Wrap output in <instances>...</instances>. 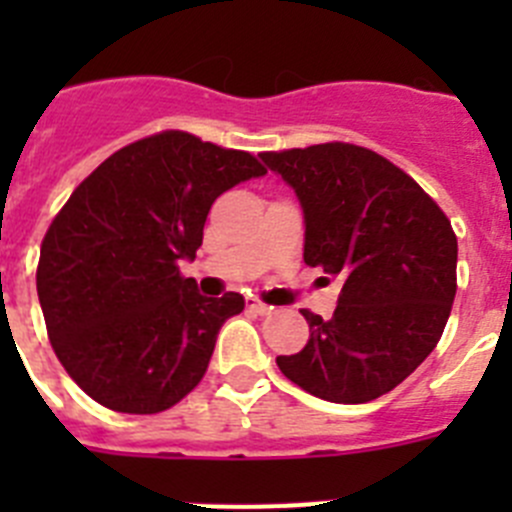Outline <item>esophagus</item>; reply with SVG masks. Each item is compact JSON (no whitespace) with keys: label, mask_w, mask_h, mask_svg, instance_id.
<instances>
[{"label":"esophagus","mask_w":512,"mask_h":512,"mask_svg":"<svg viewBox=\"0 0 512 512\" xmlns=\"http://www.w3.org/2000/svg\"><path fill=\"white\" fill-rule=\"evenodd\" d=\"M246 305H248V310L256 312V315H269V312H271V307L264 305L261 300H256V297H248Z\"/></svg>","instance_id":"34e87169"}]
</instances>
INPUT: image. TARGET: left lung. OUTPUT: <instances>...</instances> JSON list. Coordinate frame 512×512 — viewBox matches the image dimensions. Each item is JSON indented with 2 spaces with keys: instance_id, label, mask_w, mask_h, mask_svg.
I'll list each match as a JSON object with an SVG mask.
<instances>
[{
  "instance_id": "left-lung-1",
  "label": "left lung",
  "mask_w": 512,
  "mask_h": 512,
  "mask_svg": "<svg viewBox=\"0 0 512 512\" xmlns=\"http://www.w3.org/2000/svg\"><path fill=\"white\" fill-rule=\"evenodd\" d=\"M261 161L300 200L305 264L343 277L333 318L302 310L310 341L277 356L279 369L328 402L387 395L436 348L451 315L459 248L449 217L369 148L320 143Z\"/></svg>"
}]
</instances>
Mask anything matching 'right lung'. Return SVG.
I'll use <instances>...</instances> for the list:
<instances>
[{
    "label": "right lung",
    "mask_w": 512,
    "mask_h": 512,
    "mask_svg": "<svg viewBox=\"0 0 512 512\" xmlns=\"http://www.w3.org/2000/svg\"><path fill=\"white\" fill-rule=\"evenodd\" d=\"M264 174L251 153L166 130L74 189L40 246L38 297L58 361L92 400L151 415L200 384L246 300L200 295L179 261L197 256L212 202Z\"/></svg>",
    "instance_id": "1"
}]
</instances>
